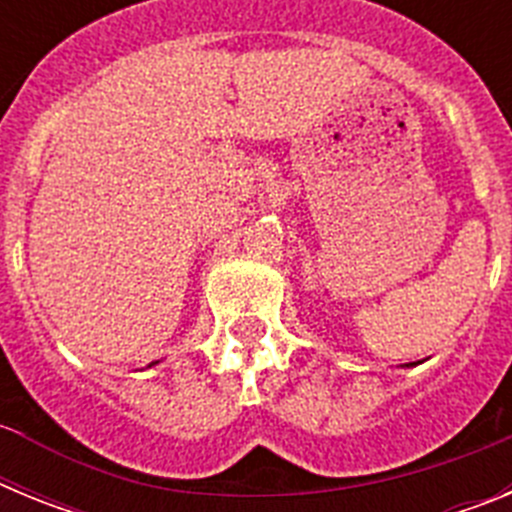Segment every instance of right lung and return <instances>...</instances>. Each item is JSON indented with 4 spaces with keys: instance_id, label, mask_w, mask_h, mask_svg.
Segmentation results:
<instances>
[{
    "instance_id": "right-lung-1",
    "label": "right lung",
    "mask_w": 512,
    "mask_h": 512,
    "mask_svg": "<svg viewBox=\"0 0 512 512\" xmlns=\"http://www.w3.org/2000/svg\"><path fill=\"white\" fill-rule=\"evenodd\" d=\"M153 364H158V361H153ZM153 364H148V366H153Z\"/></svg>"
}]
</instances>
